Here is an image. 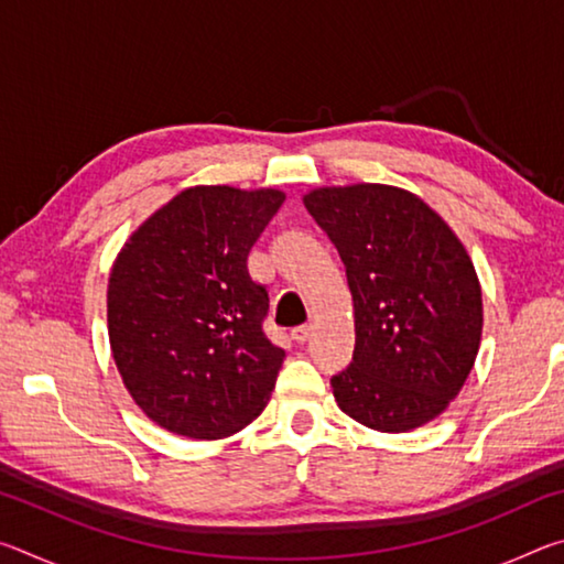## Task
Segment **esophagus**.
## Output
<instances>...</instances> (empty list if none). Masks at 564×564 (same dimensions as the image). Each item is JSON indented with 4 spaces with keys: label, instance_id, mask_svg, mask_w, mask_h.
Instances as JSON below:
<instances>
[{
    "label": "esophagus",
    "instance_id": "esophagus-1",
    "mask_svg": "<svg viewBox=\"0 0 564 564\" xmlns=\"http://www.w3.org/2000/svg\"><path fill=\"white\" fill-rule=\"evenodd\" d=\"M311 326H299V328H293L291 330V338L295 340V343H305V340H308L311 338Z\"/></svg>",
    "mask_w": 564,
    "mask_h": 564
}]
</instances>
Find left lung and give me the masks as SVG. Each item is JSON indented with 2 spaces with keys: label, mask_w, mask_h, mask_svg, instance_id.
Wrapping results in <instances>:
<instances>
[{
  "label": "left lung",
  "mask_w": 564,
  "mask_h": 564,
  "mask_svg": "<svg viewBox=\"0 0 564 564\" xmlns=\"http://www.w3.org/2000/svg\"><path fill=\"white\" fill-rule=\"evenodd\" d=\"M303 204L336 243L356 308L352 362L330 378L340 410L380 433L431 423L480 348L482 293L465 246L395 186L316 188Z\"/></svg>",
  "instance_id": "obj_1"
}]
</instances>
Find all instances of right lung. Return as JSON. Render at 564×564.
Returning a JSON list of instances; mask_svg holds the SVG:
<instances>
[{
  "label": "right lung",
  "instance_id": "right-lung-1",
  "mask_svg": "<svg viewBox=\"0 0 564 564\" xmlns=\"http://www.w3.org/2000/svg\"><path fill=\"white\" fill-rule=\"evenodd\" d=\"M283 198L275 188H186L113 261V360L137 405L169 433L218 441L269 403L285 350L263 333L269 291L248 273V253Z\"/></svg>",
  "mask_w": 564,
  "mask_h": 564
}]
</instances>
